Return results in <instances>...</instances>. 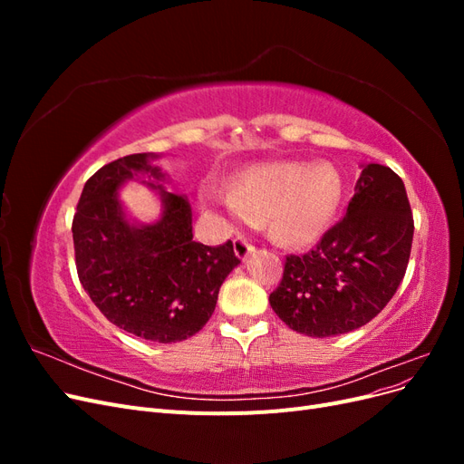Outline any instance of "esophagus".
<instances>
[{
    "label": "esophagus",
    "mask_w": 464,
    "mask_h": 464,
    "mask_svg": "<svg viewBox=\"0 0 464 464\" xmlns=\"http://www.w3.org/2000/svg\"><path fill=\"white\" fill-rule=\"evenodd\" d=\"M234 251H236V256H237V259H242V261H246L249 254H254V251H256V247H254V246H251L249 242H246V240H244V237H237V240H234Z\"/></svg>",
    "instance_id": "34e87169"
}]
</instances>
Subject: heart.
Here are the masks:
<instances>
[{
	"instance_id": "1",
	"label": "heart",
	"mask_w": 464,
	"mask_h": 464,
	"mask_svg": "<svg viewBox=\"0 0 464 464\" xmlns=\"http://www.w3.org/2000/svg\"><path fill=\"white\" fill-rule=\"evenodd\" d=\"M228 194L203 189L199 199L228 220L263 224L280 246L307 247L329 232L344 199V181L331 162L275 160L247 166L228 181Z\"/></svg>"
}]
</instances>
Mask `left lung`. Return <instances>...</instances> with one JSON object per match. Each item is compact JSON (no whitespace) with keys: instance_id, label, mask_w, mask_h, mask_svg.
Instances as JSON below:
<instances>
[{"instance_id":"left-lung-1","label":"left lung","mask_w":464,"mask_h":464,"mask_svg":"<svg viewBox=\"0 0 464 464\" xmlns=\"http://www.w3.org/2000/svg\"><path fill=\"white\" fill-rule=\"evenodd\" d=\"M412 236L402 179L389 166L362 164L344 218L312 251L286 257L271 307L292 331L319 339L366 325L397 292Z\"/></svg>"}]
</instances>
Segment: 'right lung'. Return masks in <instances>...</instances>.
<instances>
[{"label":"right lung","instance_id":"add662e5","mask_svg":"<svg viewBox=\"0 0 464 464\" xmlns=\"http://www.w3.org/2000/svg\"><path fill=\"white\" fill-rule=\"evenodd\" d=\"M157 159L130 154L91 176L72 232L79 280L104 317L145 341L170 344L205 327L240 259L230 240L218 247L193 240L191 205L164 189ZM131 179L160 193L163 213L154 223L124 215L117 191Z\"/></svg>","mask_w":464,"mask_h":464}]
</instances>
